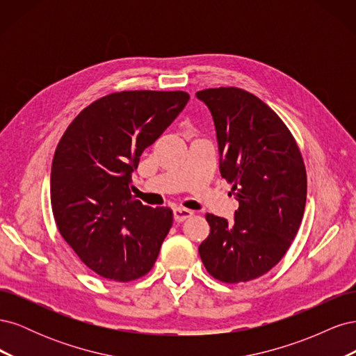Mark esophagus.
<instances>
[{
    "label": "esophagus",
    "mask_w": 356,
    "mask_h": 356,
    "mask_svg": "<svg viewBox=\"0 0 356 356\" xmlns=\"http://www.w3.org/2000/svg\"><path fill=\"white\" fill-rule=\"evenodd\" d=\"M191 215H193V211H190V209L181 208V207L174 208V220H175L177 222H181V221H184V220L190 218Z\"/></svg>",
    "instance_id": "obj_1"
}]
</instances>
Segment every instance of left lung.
<instances>
[{
  "label": "left lung",
  "mask_w": 356,
  "mask_h": 356,
  "mask_svg": "<svg viewBox=\"0 0 356 356\" xmlns=\"http://www.w3.org/2000/svg\"><path fill=\"white\" fill-rule=\"evenodd\" d=\"M196 96L212 114L221 177L239 202L233 222L207 213L211 233L199 254L218 281H252L282 260L298 232L307 195L305 161L289 129L255 95L218 88Z\"/></svg>",
  "instance_id": "left-lung-1"
}]
</instances>
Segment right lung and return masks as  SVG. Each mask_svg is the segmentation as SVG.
<instances>
[{
  "label": "right lung",
  "instance_id": "1",
  "mask_svg": "<svg viewBox=\"0 0 356 356\" xmlns=\"http://www.w3.org/2000/svg\"><path fill=\"white\" fill-rule=\"evenodd\" d=\"M181 90H124L74 118L51 163L50 200L62 238L90 270L129 282L152 270L172 227L169 208L131 195L143 152L184 110Z\"/></svg>",
  "mask_w": 356,
  "mask_h": 356
}]
</instances>
